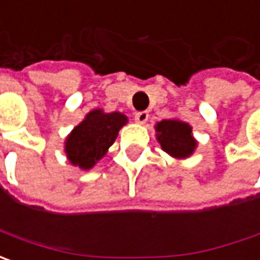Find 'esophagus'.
Segmentation results:
<instances>
[{
  "instance_id": "obj_1",
  "label": "esophagus",
  "mask_w": 260,
  "mask_h": 260,
  "mask_svg": "<svg viewBox=\"0 0 260 260\" xmlns=\"http://www.w3.org/2000/svg\"><path fill=\"white\" fill-rule=\"evenodd\" d=\"M147 118H149V113L147 111H139L135 115L136 123H139V124H145L146 121H147Z\"/></svg>"
}]
</instances>
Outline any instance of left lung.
I'll return each instance as SVG.
<instances>
[{"label":"left lung","instance_id":"8db88e82","mask_svg":"<svg viewBox=\"0 0 260 260\" xmlns=\"http://www.w3.org/2000/svg\"><path fill=\"white\" fill-rule=\"evenodd\" d=\"M156 140L162 150L175 159H186L198 146L192 135V127L179 118L162 120L155 124Z\"/></svg>","mask_w":260,"mask_h":260}]
</instances>
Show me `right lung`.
I'll return each instance as SVG.
<instances>
[{"label": "right lung", "mask_w": 260, "mask_h": 260, "mask_svg": "<svg viewBox=\"0 0 260 260\" xmlns=\"http://www.w3.org/2000/svg\"><path fill=\"white\" fill-rule=\"evenodd\" d=\"M127 121V115L118 111L91 110L65 139V153L69 164L82 171L92 169L107 155Z\"/></svg>", "instance_id": "add662e5"}]
</instances>
